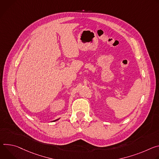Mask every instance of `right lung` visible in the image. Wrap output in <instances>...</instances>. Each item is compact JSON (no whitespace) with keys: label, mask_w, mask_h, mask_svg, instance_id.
I'll return each instance as SVG.
<instances>
[{"label":"right lung","mask_w":159,"mask_h":159,"mask_svg":"<svg viewBox=\"0 0 159 159\" xmlns=\"http://www.w3.org/2000/svg\"><path fill=\"white\" fill-rule=\"evenodd\" d=\"M59 119H56V120H54V121H56V120H59Z\"/></svg>","instance_id":"obj_1"}]
</instances>
